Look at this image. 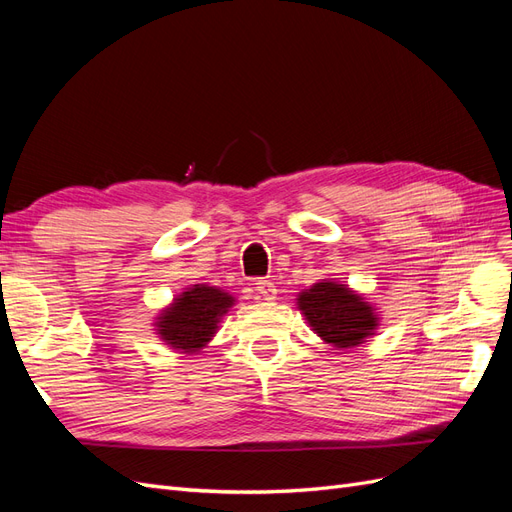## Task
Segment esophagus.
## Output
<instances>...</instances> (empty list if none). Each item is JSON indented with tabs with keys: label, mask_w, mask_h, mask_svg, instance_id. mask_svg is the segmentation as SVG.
<instances>
[{
	"label": "esophagus",
	"mask_w": 512,
	"mask_h": 512,
	"mask_svg": "<svg viewBox=\"0 0 512 512\" xmlns=\"http://www.w3.org/2000/svg\"><path fill=\"white\" fill-rule=\"evenodd\" d=\"M254 288H256V292H258L260 297L265 299V301H273V299H275V294H277L275 284H273V282H269V280H256Z\"/></svg>",
	"instance_id": "obj_1"
}]
</instances>
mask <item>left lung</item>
<instances>
[{"mask_svg": "<svg viewBox=\"0 0 512 512\" xmlns=\"http://www.w3.org/2000/svg\"><path fill=\"white\" fill-rule=\"evenodd\" d=\"M299 309L309 327L335 348H352L363 344L367 335H374L376 316L359 294L344 284L318 282L299 294Z\"/></svg>", "mask_w": 512, "mask_h": 512, "instance_id": "8db88e82", "label": "left lung"}]
</instances>
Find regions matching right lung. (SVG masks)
<instances>
[{
	"label": "right lung",
	"mask_w": 512,
	"mask_h": 512,
	"mask_svg": "<svg viewBox=\"0 0 512 512\" xmlns=\"http://www.w3.org/2000/svg\"><path fill=\"white\" fill-rule=\"evenodd\" d=\"M232 301L235 299L220 288L196 284L164 309L158 322L160 337L166 344L185 352L203 348L218 331V322L228 312Z\"/></svg>",
	"instance_id": "add662e5"
}]
</instances>
